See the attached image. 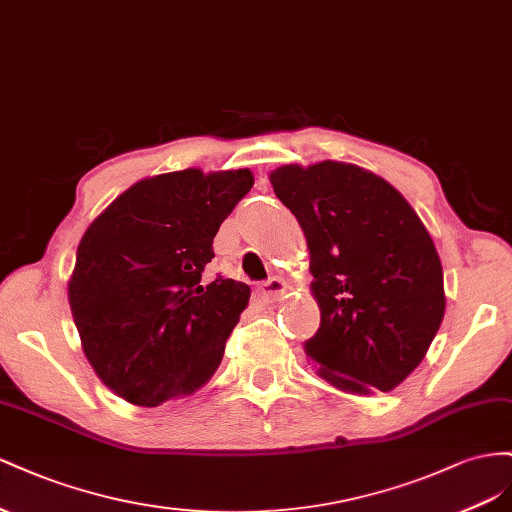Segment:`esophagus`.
Segmentation results:
<instances>
[{
  "label": "esophagus",
  "instance_id": "34e87169",
  "mask_svg": "<svg viewBox=\"0 0 512 512\" xmlns=\"http://www.w3.org/2000/svg\"><path fill=\"white\" fill-rule=\"evenodd\" d=\"M285 289H287V283L279 279V276H272V279H268L266 283H261L257 291L264 302H276L279 298H283Z\"/></svg>",
  "mask_w": 512,
  "mask_h": 512
}]
</instances>
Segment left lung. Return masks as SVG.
I'll return each mask as SVG.
<instances>
[{"label": "left lung", "mask_w": 512, "mask_h": 512, "mask_svg": "<svg viewBox=\"0 0 512 512\" xmlns=\"http://www.w3.org/2000/svg\"><path fill=\"white\" fill-rule=\"evenodd\" d=\"M311 253L321 321L304 352L345 392L397 388L444 319L440 255L405 197L362 167L324 160L270 173Z\"/></svg>", "instance_id": "8db88e82"}]
</instances>
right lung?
<instances>
[{
	"label": "right lung",
	"mask_w": 512,
	"mask_h": 512,
	"mask_svg": "<svg viewBox=\"0 0 512 512\" xmlns=\"http://www.w3.org/2000/svg\"><path fill=\"white\" fill-rule=\"evenodd\" d=\"M248 169L141 180L87 227L68 283L96 375L133 405L193 394L218 369L251 287L216 276L218 227L253 188Z\"/></svg>",
	"instance_id": "right-lung-1"
}]
</instances>
